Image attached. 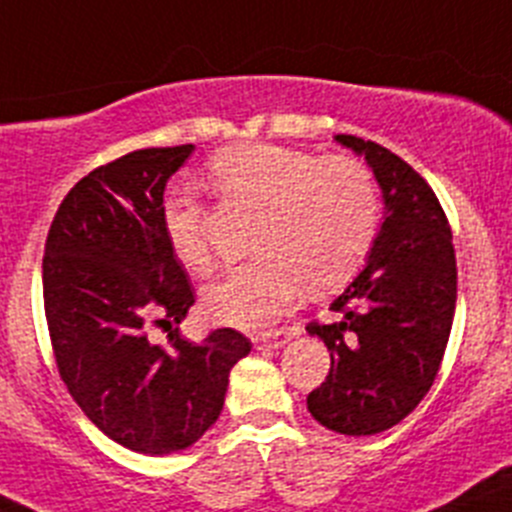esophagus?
Masks as SVG:
<instances>
[{
    "instance_id": "34e87169",
    "label": "esophagus",
    "mask_w": 512,
    "mask_h": 512,
    "mask_svg": "<svg viewBox=\"0 0 512 512\" xmlns=\"http://www.w3.org/2000/svg\"><path fill=\"white\" fill-rule=\"evenodd\" d=\"M289 342V334L286 332H274V334H259V337H253V344L259 349H279Z\"/></svg>"
}]
</instances>
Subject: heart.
I'll return each mask as SVG.
<instances>
[{
  "mask_svg": "<svg viewBox=\"0 0 512 512\" xmlns=\"http://www.w3.org/2000/svg\"><path fill=\"white\" fill-rule=\"evenodd\" d=\"M208 183L226 203L261 211L253 231L259 259L203 294L206 311L221 324H274L304 284L326 291L347 281L377 236V183L367 165L347 155L321 158L284 145H233L211 158ZM160 218L175 256L206 274L216 261L206 206L191 193H175Z\"/></svg>",
  "mask_w": 512,
  "mask_h": 512,
  "instance_id": "heart-1",
  "label": "heart"
}]
</instances>
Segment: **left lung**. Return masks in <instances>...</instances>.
<instances>
[{
  "label": "left lung",
  "mask_w": 512,
  "mask_h": 512,
  "mask_svg": "<svg viewBox=\"0 0 512 512\" xmlns=\"http://www.w3.org/2000/svg\"><path fill=\"white\" fill-rule=\"evenodd\" d=\"M337 140L367 158L382 188L384 223L367 266L334 299V321L306 326L332 352L306 407L319 425L359 437L402 422L430 392L455 316L457 261L427 180L372 140Z\"/></svg>",
  "instance_id": "obj_1"
}]
</instances>
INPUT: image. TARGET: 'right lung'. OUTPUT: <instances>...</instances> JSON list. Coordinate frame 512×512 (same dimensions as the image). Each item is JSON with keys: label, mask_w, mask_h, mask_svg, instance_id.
Instances as JSON below:
<instances>
[{"label": "right lung", "mask_w": 512, "mask_h": 512, "mask_svg": "<svg viewBox=\"0 0 512 512\" xmlns=\"http://www.w3.org/2000/svg\"><path fill=\"white\" fill-rule=\"evenodd\" d=\"M193 145L133 150L100 165L60 203L42 259L52 352L80 410L143 455L191 447L218 420L228 374L251 342L216 329L201 344L150 342L193 306V286L163 231V191Z\"/></svg>", "instance_id": "obj_1"}]
</instances>
